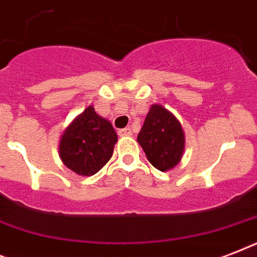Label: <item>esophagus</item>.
Masks as SVG:
<instances>
[{"label":"esophagus","instance_id":"esophagus-1","mask_svg":"<svg viewBox=\"0 0 257 257\" xmlns=\"http://www.w3.org/2000/svg\"><path fill=\"white\" fill-rule=\"evenodd\" d=\"M118 136L125 137V136H132V129L131 128H124L118 131Z\"/></svg>","mask_w":257,"mask_h":257}]
</instances>
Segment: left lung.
<instances>
[{
	"label": "left lung",
	"instance_id": "8db88e82",
	"mask_svg": "<svg viewBox=\"0 0 257 257\" xmlns=\"http://www.w3.org/2000/svg\"><path fill=\"white\" fill-rule=\"evenodd\" d=\"M137 141L156 169L175 168L183 156L185 136L180 121L163 105L153 104L145 117Z\"/></svg>",
	"mask_w": 257,
	"mask_h": 257
}]
</instances>
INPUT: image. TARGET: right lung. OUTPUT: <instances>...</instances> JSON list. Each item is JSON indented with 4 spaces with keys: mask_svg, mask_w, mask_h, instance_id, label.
Listing matches in <instances>:
<instances>
[{
    "mask_svg": "<svg viewBox=\"0 0 257 257\" xmlns=\"http://www.w3.org/2000/svg\"><path fill=\"white\" fill-rule=\"evenodd\" d=\"M117 133L92 105L74 118L60 140V159L80 176H92L112 157Z\"/></svg>",
    "mask_w": 257,
    "mask_h": 257,
    "instance_id": "obj_1",
    "label": "right lung"
}]
</instances>
